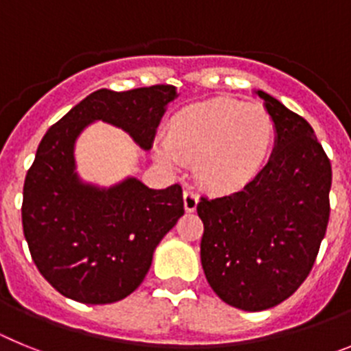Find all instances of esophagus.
I'll return each mask as SVG.
<instances>
[{
  "mask_svg": "<svg viewBox=\"0 0 351 351\" xmlns=\"http://www.w3.org/2000/svg\"><path fill=\"white\" fill-rule=\"evenodd\" d=\"M182 200H184V209L188 210V213H193L198 206V193L191 190V188H188V190H184V193H182Z\"/></svg>",
  "mask_w": 351,
  "mask_h": 351,
  "instance_id": "1",
  "label": "esophagus"
}]
</instances>
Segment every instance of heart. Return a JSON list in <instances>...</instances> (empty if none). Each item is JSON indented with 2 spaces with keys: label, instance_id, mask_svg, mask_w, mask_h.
<instances>
[{
  "label": "heart",
  "instance_id": "obj_1",
  "mask_svg": "<svg viewBox=\"0 0 351 351\" xmlns=\"http://www.w3.org/2000/svg\"><path fill=\"white\" fill-rule=\"evenodd\" d=\"M276 126L267 108L234 98H214L179 110L170 119L158 158L170 167L195 161V178L214 191H234L263 169Z\"/></svg>",
  "mask_w": 351,
  "mask_h": 351
}]
</instances>
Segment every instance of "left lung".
<instances>
[{"label": "left lung", "mask_w": 351, "mask_h": 351, "mask_svg": "<svg viewBox=\"0 0 351 351\" xmlns=\"http://www.w3.org/2000/svg\"><path fill=\"white\" fill-rule=\"evenodd\" d=\"M276 126L271 160L243 191L200 198V260L214 293L234 308H274L315 265L330 216L332 167L311 125L258 91Z\"/></svg>", "instance_id": "left-lung-1"}]
</instances>
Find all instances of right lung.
<instances>
[{"label":"right lung","mask_w":351,"mask_h":351,"mask_svg":"<svg viewBox=\"0 0 351 351\" xmlns=\"http://www.w3.org/2000/svg\"><path fill=\"white\" fill-rule=\"evenodd\" d=\"M170 84L130 91L100 89L84 98L43 135L24 181L23 228L40 274L61 295L110 304L138 288L154 247L184 214L179 184L151 190L135 178L100 190L75 173L73 144L91 121H105L151 149Z\"/></svg>","instance_id":"obj_1"}]
</instances>
